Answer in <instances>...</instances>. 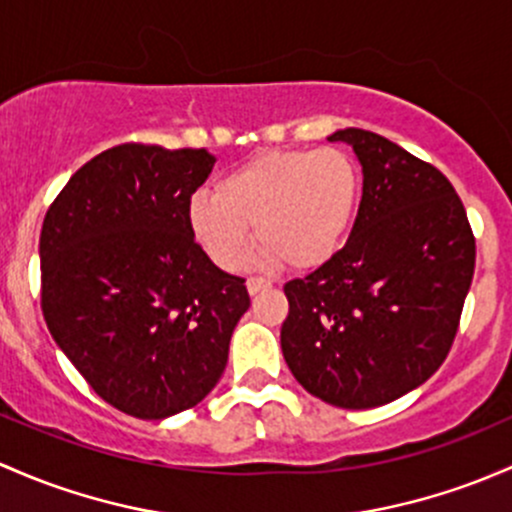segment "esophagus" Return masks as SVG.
I'll return each instance as SVG.
<instances>
[{"label":"esophagus","mask_w":512,"mask_h":512,"mask_svg":"<svg viewBox=\"0 0 512 512\" xmlns=\"http://www.w3.org/2000/svg\"><path fill=\"white\" fill-rule=\"evenodd\" d=\"M247 292L252 294V297H255V294H260V292H265V289H270L272 284L267 282V279H260V277H250L247 279Z\"/></svg>","instance_id":"esophagus-1"}]
</instances>
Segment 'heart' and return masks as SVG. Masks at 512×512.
Masks as SVG:
<instances>
[{"label": "heart", "mask_w": 512, "mask_h": 512, "mask_svg": "<svg viewBox=\"0 0 512 512\" xmlns=\"http://www.w3.org/2000/svg\"><path fill=\"white\" fill-rule=\"evenodd\" d=\"M360 203V171L346 152L272 149L228 171L215 193L198 191L186 203V225L203 255L235 270L255 225V262H287L301 272L328 265L346 245Z\"/></svg>", "instance_id": "heart-1"}]
</instances>
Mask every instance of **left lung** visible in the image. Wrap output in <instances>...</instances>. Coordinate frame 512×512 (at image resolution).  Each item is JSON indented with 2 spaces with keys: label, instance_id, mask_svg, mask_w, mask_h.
Returning <instances> with one entry per match:
<instances>
[{
  "label": "left lung",
  "instance_id": "obj_1",
  "mask_svg": "<svg viewBox=\"0 0 512 512\" xmlns=\"http://www.w3.org/2000/svg\"><path fill=\"white\" fill-rule=\"evenodd\" d=\"M363 169L351 238L324 267L284 284L282 353L306 392L370 410L427 383L469 294L476 240L439 169L368 129H338Z\"/></svg>",
  "mask_w": 512,
  "mask_h": 512
}]
</instances>
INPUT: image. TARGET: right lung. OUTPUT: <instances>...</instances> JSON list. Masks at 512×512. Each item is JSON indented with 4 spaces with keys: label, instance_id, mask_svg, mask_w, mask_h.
Masks as SVG:
<instances>
[{
    "label": "right lung",
    "instance_id": "1",
    "mask_svg": "<svg viewBox=\"0 0 512 512\" xmlns=\"http://www.w3.org/2000/svg\"><path fill=\"white\" fill-rule=\"evenodd\" d=\"M206 149L120 144L71 176L43 218L41 309L53 341L105 402L139 419L198 405L250 309L186 225L213 171Z\"/></svg>",
    "mask_w": 512,
    "mask_h": 512
}]
</instances>
